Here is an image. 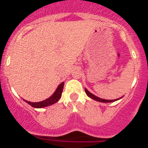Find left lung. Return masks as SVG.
Returning <instances> with one entry per match:
<instances>
[{
    "label": "left lung",
    "instance_id": "8db88e82",
    "mask_svg": "<svg viewBox=\"0 0 148 148\" xmlns=\"http://www.w3.org/2000/svg\"><path fill=\"white\" fill-rule=\"evenodd\" d=\"M84 90H85L86 94H87V95L88 96V97H91L92 99H93V100H97V101H98V102H102V103H111V102L116 101V100H119V99L121 98V97H120V98H117V99H116V100H105V99L100 98V97L94 95L92 94L91 92H89L87 89H84Z\"/></svg>",
    "mask_w": 148,
    "mask_h": 148
}]
</instances>
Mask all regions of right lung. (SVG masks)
<instances>
[{
	"mask_svg": "<svg viewBox=\"0 0 148 148\" xmlns=\"http://www.w3.org/2000/svg\"><path fill=\"white\" fill-rule=\"evenodd\" d=\"M64 82L61 83L59 84L58 87H57L56 90L55 91V92L53 94V95H51V97H48V99L45 100H42L41 102H38V103H32V102L27 101V100H24L26 103H28L29 105H30L31 106H32L33 108H41L46 107V106H51V105L54 104L56 102L58 101L60 98L61 97V94H62L63 92V88H64Z\"/></svg>",
	"mask_w": 148,
	"mask_h": 148,
	"instance_id": "obj_1",
	"label": "right lung"
}]
</instances>
